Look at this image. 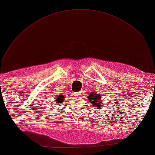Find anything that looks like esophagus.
I'll return each instance as SVG.
<instances>
[{"mask_svg": "<svg viewBox=\"0 0 155 155\" xmlns=\"http://www.w3.org/2000/svg\"><path fill=\"white\" fill-rule=\"evenodd\" d=\"M75 95H76V96H81V92H76V93H75Z\"/></svg>", "mask_w": 155, "mask_h": 155, "instance_id": "obj_1", "label": "esophagus"}]
</instances>
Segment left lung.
Returning a JSON list of instances; mask_svg holds the SVG:
<instances>
[{
	"label": "left lung",
	"mask_w": 155,
	"mask_h": 155,
	"mask_svg": "<svg viewBox=\"0 0 155 155\" xmlns=\"http://www.w3.org/2000/svg\"><path fill=\"white\" fill-rule=\"evenodd\" d=\"M87 97L89 101L91 102V104L93 105V106L99 108V109L104 107L105 105H104V103L102 102V97L100 94L96 93H90V94L88 95Z\"/></svg>",
	"instance_id": "8db88e82"
}]
</instances>
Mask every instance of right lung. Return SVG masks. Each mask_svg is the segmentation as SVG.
I'll use <instances>...</instances> for the list:
<instances>
[{
    "mask_svg": "<svg viewBox=\"0 0 155 155\" xmlns=\"http://www.w3.org/2000/svg\"><path fill=\"white\" fill-rule=\"evenodd\" d=\"M64 96L63 95H59V96H57V97L55 98V104H61V103H63L64 101Z\"/></svg>",
    "mask_w": 155,
    "mask_h": 155,
    "instance_id": "obj_1",
    "label": "right lung"
}]
</instances>
